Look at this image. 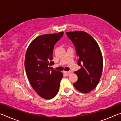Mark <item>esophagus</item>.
Returning a JSON list of instances; mask_svg holds the SVG:
<instances>
[{"label":"esophagus","instance_id":"obj_1","mask_svg":"<svg viewBox=\"0 0 121 121\" xmlns=\"http://www.w3.org/2000/svg\"><path fill=\"white\" fill-rule=\"evenodd\" d=\"M64 73L67 76H69V75L71 73V71H65Z\"/></svg>","mask_w":121,"mask_h":121}]
</instances>
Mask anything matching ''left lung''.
Segmentation results:
<instances>
[{
    "label": "left lung",
    "instance_id": "obj_1",
    "mask_svg": "<svg viewBox=\"0 0 121 121\" xmlns=\"http://www.w3.org/2000/svg\"><path fill=\"white\" fill-rule=\"evenodd\" d=\"M66 35L75 46L81 69L75 71L78 80L73 86L78 91L89 93L100 81L103 68V59L97 42L90 35L82 31L67 32Z\"/></svg>",
    "mask_w": 121,
    "mask_h": 121
}]
</instances>
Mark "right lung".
<instances>
[{"label":"right lung","instance_id":"right-lung-1","mask_svg":"<svg viewBox=\"0 0 121 121\" xmlns=\"http://www.w3.org/2000/svg\"><path fill=\"white\" fill-rule=\"evenodd\" d=\"M63 32L43 35L32 41L26 50L24 65L30 84L41 97L54 98L58 93L63 73L55 69L53 51L55 44L60 39Z\"/></svg>","mask_w":121,"mask_h":121}]
</instances>
